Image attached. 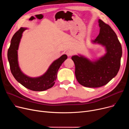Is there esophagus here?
<instances>
[{
    "label": "esophagus",
    "mask_w": 129,
    "mask_h": 129,
    "mask_svg": "<svg viewBox=\"0 0 129 129\" xmlns=\"http://www.w3.org/2000/svg\"><path fill=\"white\" fill-rule=\"evenodd\" d=\"M66 55H67V56H68L69 57H70V56H71L73 55V52H72V51L69 50V51H67L66 52Z\"/></svg>",
    "instance_id": "1"
}]
</instances>
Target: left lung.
<instances>
[{
	"label": "left lung",
	"instance_id": "left-lung-1",
	"mask_svg": "<svg viewBox=\"0 0 129 129\" xmlns=\"http://www.w3.org/2000/svg\"><path fill=\"white\" fill-rule=\"evenodd\" d=\"M98 23L99 34L92 42L104 46L106 54L93 61L81 55L72 57L75 65L77 80L86 87L97 88L106 85L117 75L120 67L122 51L116 34L101 20L99 19Z\"/></svg>",
	"mask_w": 129,
	"mask_h": 129
}]
</instances>
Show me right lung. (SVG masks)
<instances>
[{
	"instance_id": "right-lung-1",
	"label": "right lung",
	"mask_w": 129,
	"mask_h": 129,
	"mask_svg": "<svg viewBox=\"0 0 129 129\" xmlns=\"http://www.w3.org/2000/svg\"><path fill=\"white\" fill-rule=\"evenodd\" d=\"M27 29L21 28L12 37L9 48L8 50V59L11 72L13 77L19 83L26 88L36 91L46 90L52 87L56 79L57 73L61 65L67 58L66 54L54 60L43 75L38 77H30L20 70L18 60V50L23 32Z\"/></svg>"
}]
</instances>
